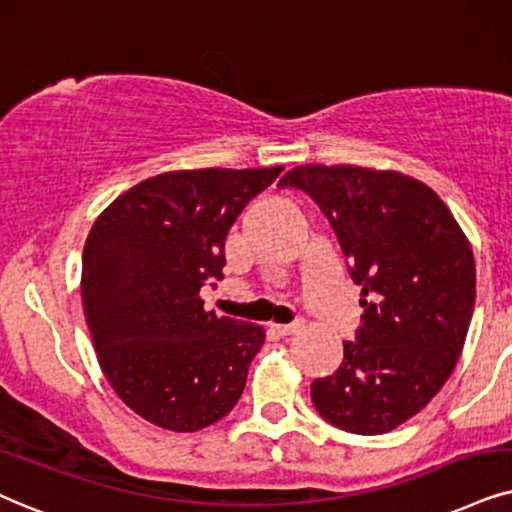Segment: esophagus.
I'll return each mask as SVG.
<instances>
[{
    "label": "esophagus",
    "instance_id": "1",
    "mask_svg": "<svg viewBox=\"0 0 512 512\" xmlns=\"http://www.w3.org/2000/svg\"><path fill=\"white\" fill-rule=\"evenodd\" d=\"M304 328L302 321H293V323H271V331L278 333V335H293V333H300Z\"/></svg>",
    "mask_w": 512,
    "mask_h": 512
}]
</instances>
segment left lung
Wrapping results in <instances>:
<instances>
[{"mask_svg":"<svg viewBox=\"0 0 512 512\" xmlns=\"http://www.w3.org/2000/svg\"><path fill=\"white\" fill-rule=\"evenodd\" d=\"M319 205L338 236L364 307L338 371L312 383L335 428L383 435L430 404L454 371L475 307L468 238L430 186L357 165L283 174Z\"/></svg>","mask_w":512,"mask_h":512,"instance_id":"obj_1","label":"left lung"}]
</instances>
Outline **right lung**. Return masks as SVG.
Segmentation results:
<instances>
[{
    "mask_svg": "<svg viewBox=\"0 0 512 512\" xmlns=\"http://www.w3.org/2000/svg\"><path fill=\"white\" fill-rule=\"evenodd\" d=\"M283 167L177 170L122 193L82 252V304L96 359L118 397L158 428L196 432L241 399L262 326L205 312L224 241Z\"/></svg>",
    "mask_w": 512,
    "mask_h": 512,
    "instance_id": "add662e5",
    "label": "right lung"
}]
</instances>
